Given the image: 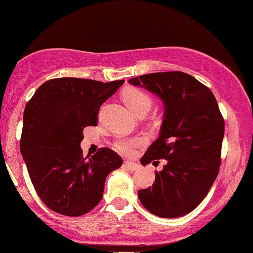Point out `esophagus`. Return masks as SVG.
Instances as JSON below:
<instances>
[{
    "instance_id": "34e87169",
    "label": "esophagus",
    "mask_w": 253,
    "mask_h": 253,
    "mask_svg": "<svg viewBox=\"0 0 253 253\" xmlns=\"http://www.w3.org/2000/svg\"><path fill=\"white\" fill-rule=\"evenodd\" d=\"M125 168H126V169L129 170V171H136V170H139L140 165L134 163V162L127 161V162H125Z\"/></svg>"
}]
</instances>
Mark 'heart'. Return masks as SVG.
<instances>
[{
    "mask_svg": "<svg viewBox=\"0 0 253 253\" xmlns=\"http://www.w3.org/2000/svg\"><path fill=\"white\" fill-rule=\"evenodd\" d=\"M124 102L127 104V107L135 113L136 115L139 113L149 112L152 104V98L147 92L144 90L134 88V86H129L126 88L121 94ZM146 143V139L144 136H133V138H120L115 141L114 146L119 152L124 153V155H132L138 147L143 146Z\"/></svg>",
    "mask_w": 253,
    "mask_h": 253,
    "instance_id": "1",
    "label": "heart"
}]
</instances>
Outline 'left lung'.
<instances>
[{
  "label": "left lung",
  "instance_id": "obj_1",
  "mask_svg": "<svg viewBox=\"0 0 253 253\" xmlns=\"http://www.w3.org/2000/svg\"><path fill=\"white\" fill-rule=\"evenodd\" d=\"M164 102L158 139L141 157L143 165H158L152 187L138 191L141 205L157 216L179 217L207 196L221 164L225 121L213 92L181 71L156 72L130 78Z\"/></svg>",
  "mask_w": 253,
  "mask_h": 253
}]
</instances>
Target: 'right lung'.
<instances>
[{"label": "right lung", "instance_id": "1", "mask_svg": "<svg viewBox=\"0 0 253 253\" xmlns=\"http://www.w3.org/2000/svg\"><path fill=\"white\" fill-rule=\"evenodd\" d=\"M124 82L53 78L26 104L20 151L37 194L56 213L80 216L96 207L107 176L123 165L108 147L84 158L80 145L84 127L96 126L100 107Z\"/></svg>", "mask_w": 253, "mask_h": 253}]
</instances>
